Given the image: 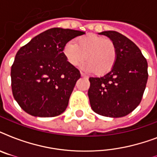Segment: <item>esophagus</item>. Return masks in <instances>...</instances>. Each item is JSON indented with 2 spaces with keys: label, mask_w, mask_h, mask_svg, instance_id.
I'll use <instances>...</instances> for the list:
<instances>
[{
  "label": "esophagus",
  "mask_w": 157,
  "mask_h": 157,
  "mask_svg": "<svg viewBox=\"0 0 157 157\" xmlns=\"http://www.w3.org/2000/svg\"><path fill=\"white\" fill-rule=\"evenodd\" d=\"M81 76H83V77H87V76H86V74L84 73V72H82V71H81Z\"/></svg>",
  "instance_id": "34e87169"
}]
</instances>
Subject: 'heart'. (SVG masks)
I'll list each match as a JSON object with an SVG mask.
<instances>
[{"label": "heart", "instance_id": "obj_1", "mask_svg": "<svg viewBox=\"0 0 157 157\" xmlns=\"http://www.w3.org/2000/svg\"><path fill=\"white\" fill-rule=\"evenodd\" d=\"M63 55L72 66H78L86 59L84 68L103 75L112 70L117 60V50L110 39L87 34L69 41L63 48Z\"/></svg>", "mask_w": 157, "mask_h": 157}]
</instances>
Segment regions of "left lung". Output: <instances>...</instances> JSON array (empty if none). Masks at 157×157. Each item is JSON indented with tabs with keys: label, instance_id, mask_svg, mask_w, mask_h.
Returning a JSON list of instances; mask_svg holds the SVG:
<instances>
[{
	"label": "left lung",
	"instance_id": "left-lung-1",
	"mask_svg": "<svg viewBox=\"0 0 157 157\" xmlns=\"http://www.w3.org/2000/svg\"><path fill=\"white\" fill-rule=\"evenodd\" d=\"M98 34L114 43L117 60L107 73L89 79L91 108L104 117H124L141 102L148 78L147 62L139 48L121 33L106 31Z\"/></svg>",
	"mask_w": 157,
	"mask_h": 157
}]
</instances>
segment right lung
Returning <instances> with one entry per match:
<instances>
[{
    "mask_svg": "<svg viewBox=\"0 0 157 157\" xmlns=\"http://www.w3.org/2000/svg\"><path fill=\"white\" fill-rule=\"evenodd\" d=\"M84 32L54 28L18 50L11 67L13 98L27 113L39 117L59 116L66 110L78 69L67 61L63 48Z\"/></svg>",
    "mask_w": 157,
    "mask_h": 157,
    "instance_id": "add662e5",
    "label": "right lung"
}]
</instances>
